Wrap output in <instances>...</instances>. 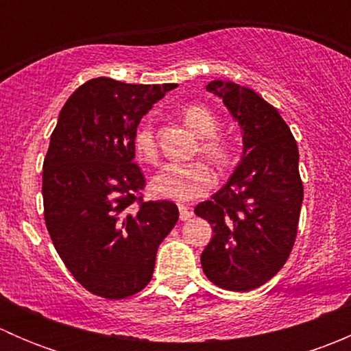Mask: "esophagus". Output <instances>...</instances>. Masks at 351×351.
<instances>
[{
    "label": "esophagus",
    "mask_w": 351,
    "mask_h": 351,
    "mask_svg": "<svg viewBox=\"0 0 351 351\" xmlns=\"http://www.w3.org/2000/svg\"><path fill=\"white\" fill-rule=\"evenodd\" d=\"M178 210H180V219H182V221H189V219L192 217V210H190L186 205H180Z\"/></svg>",
    "instance_id": "34e87169"
}]
</instances>
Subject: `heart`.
I'll return each instance as SVG.
<instances>
[{"label":"heart","instance_id":"heart-1","mask_svg":"<svg viewBox=\"0 0 351 351\" xmlns=\"http://www.w3.org/2000/svg\"><path fill=\"white\" fill-rule=\"evenodd\" d=\"M186 125L200 136L198 149L217 168H226L234 158V144L219 134V117L207 105L190 104L182 110ZM134 149L144 161L158 158V144L153 123L144 120L134 132ZM215 185V176L204 161L168 162L162 166L151 182L154 195L175 202H190L204 197Z\"/></svg>","mask_w":351,"mask_h":351}]
</instances>
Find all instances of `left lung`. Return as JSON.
<instances>
[{
    "mask_svg": "<svg viewBox=\"0 0 351 351\" xmlns=\"http://www.w3.org/2000/svg\"><path fill=\"white\" fill-rule=\"evenodd\" d=\"M207 91L241 125L244 153L229 182L195 207L214 231L202 268L221 289L247 292L278 274L295 243L304 198L299 149L278 110L253 90L215 80Z\"/></svg>",
    "mask_w": 351,
    "mask_h": 351,
    "instance_id": "obj_1",
    "label": "left lung"
}]
</instances>
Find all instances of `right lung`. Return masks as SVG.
<instances>
[{
    "label": "right lung",
    "mask_w": 351,
    "mask_h": 351,
    "mask_svg": "<svg viewBox=\"0 0 351 351\" xmlns=\"http://www.w3.org/2000/svg\"><path fill=\"white\" fill-rule=\"evenodd\" d=\"M178 84L95 77L59 113L44 159V219L56 251L88 292L125 299L153 278L156 253L178 221L168 200H144L134 132Z\"/></svg>",
    "instance_id": "1"
}]
</instances>
